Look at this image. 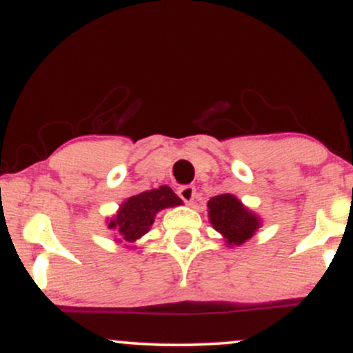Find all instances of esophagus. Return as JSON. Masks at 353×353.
<instances>
[{
    "instance_id": "1",
    "label": "esophagus",
    "mask_w": 353,
    "mask_h": 353,
    "mask_svg": "<svg viewBox=\"0 0 353 353\" xmlns=\"http://www.w3.org/2000/svg\"><path fill=\"white\" fill-rule=\"evenodd\" d=\"M196 195V190L192 185H185V187L178 188V196L185 201V203H192L193 198Z\"/></svg>"
}]
</instances>
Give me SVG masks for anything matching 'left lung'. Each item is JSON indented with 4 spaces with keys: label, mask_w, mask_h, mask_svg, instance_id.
I'll list each match as a JSON object with an SVG mask.
<instances>
[{
    "label": "left lung",
    "mask_w": 353,
    "mask_h": 353,
    "mask_svg": "<svg viewBox=\"0 0 353 353\" xmlns=\"http://www.w3.org/2000/svg\"><path fill=\"white\" fill-rule=\"evenodd\" d=\"M210 223L223 235L228 245H241L255 235L260 219L250 212L236 196L223 193L208 200Z\"/></svg>",
    "instance_id": "1"
}]
</instances>
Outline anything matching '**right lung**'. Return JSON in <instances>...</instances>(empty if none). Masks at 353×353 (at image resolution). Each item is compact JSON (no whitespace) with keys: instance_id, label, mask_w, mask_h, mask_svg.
<instances>
[{"instance_id":"right-lung-1","label":"right lung","mask_w":353,"mask_h":353,"mask_svg":"<svg viewBox=\"0 0 353 353\" xmlns=\"http://www.w3.org/2000/svg\"><path fill=\"white\" fill-rule=\"evenodd\" d=\"M181 203L183 201L166 185L148 190V192H141L121 203L117 215L110 220L108 228L118 233L120 236L118 241L133 243L148 232L160 210L176 207Z\"/></svg>"}]
</instances>
